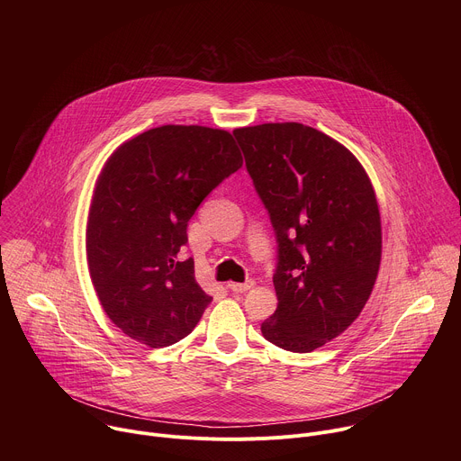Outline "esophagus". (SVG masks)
I'll return each instance as SVG.
<instances>
[{"instance_id": "esophagus-1", "label": "esophagus", "mask_w": 461, "mask_h": 461, "mask_svg": "<svg viewBox=\"0 0 461 461\" xmlns=\"http://www.w3.org/2000/svg\"><path fill=\"white\" fill-rule=\"evenodd\" d=\"M253 281H246V283H231L230 285V290L231 292H235V294H244V292H248V290H251L253 288Z\"/></svg>"}]
</instances>
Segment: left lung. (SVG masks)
<instances>
[{"label":"left lung","instance_id":"8db88e82","mask_svg":"<svg viewBox=\"0 0 461 461\" xmlns=\"http://www.w3.org/2000/svg\"><path fill=\"white\" fill-rule=\"evenodd\" d=\"M277 239V310L260 332L312 352L365 308L381 262L375 193L357 158L321 131L260 123L233 131Z\"/></svg>","mask_w":461,"mask_h":461}]
</instances>
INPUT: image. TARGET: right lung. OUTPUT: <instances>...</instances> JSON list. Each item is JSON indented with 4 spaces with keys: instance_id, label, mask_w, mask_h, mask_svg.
<instances>
[{
    "instance_id": "right-lung-1",
    "label": "right lung",
    "mask_w": 461,
    "mask_h": 461,
    "mask_svg": "<svg viewBox=\"0 0 461 461\" xmlns=\"http://www.w3.org/2000/svg\"><path fill=\"white\" fill-rule=\"evenodd\" d=\"M242 166L228 131L162 125L105 162L87 221V265L107 317L142 345L164 348L193 332L212 297L182 258L187 222Z\"/></svg>"
}]
</instances>
